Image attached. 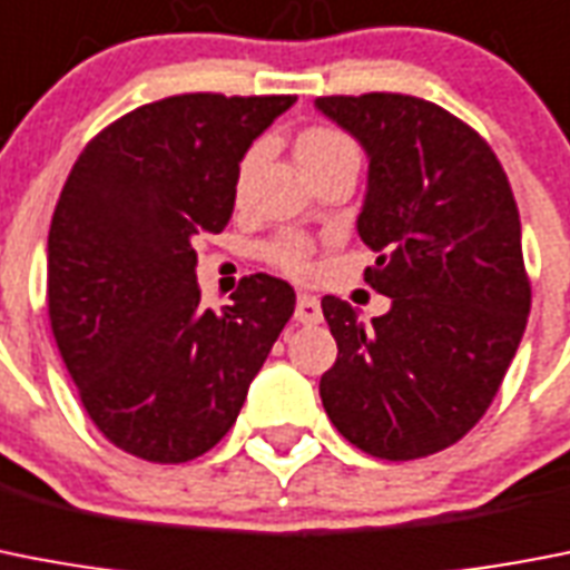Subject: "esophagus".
Masks as SVG:
<instances>
[{
	"instance_id": "obj_1",
	"label": "esophagus",
	"mask_w": 570,
	"mask_h": 570,
	"mask_svg": "<svg viewBox=\"0 0 570 570\" xmlns=\"http://www.w3.org/2000/svg\"><path fill=\"white\" fill-rule=\"evenodd\" d=\"M295 322H301V324L322 322V301L315 298V295L301 293L298 304H295Z\"/></svg>"
}]
</instances>
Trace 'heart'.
I'll use <instances>...</instances> for the list:
<instances>
[{"instance_id": "obj_1", "label": "heart", "mask_w": 570, "mask_h": 570, "mask_svg": "<svg viewBox=\"0 0 570 570\" xmlns=\"http://www.w3.org/2000/svg\"><path fill=\"white\" fill-rule=\"evenodd\" d=\"M351 150V141H347L338 130H333V127H309V130L301 132L298 141H295V153H298V161L304 167L315 165V161L333 159L338 153ZM248 165H252V156H248L246 165H243V174L248 170ZM313 240L298 232L277 234L275 240H269L263 246V257H266L275 269L286 272V275L293 277H307L309 272H313Z\"/></svg>"}]
</instances>
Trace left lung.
I'll use <instances>...</instances> for the list:
<instances>
[{
  "mask_svg": "<svg viewBox=\"0 0 570 570\" xmlns=\"http://www.w3.org/2000/svg\"><path fill=\"white\" fill-rule=\"evenodd\" d=\"M315 109L367 153L358 237L391 309L365 324L324 295L338 344L318 394L342 438L385 461L452 446L499 394L530 313L521 223L484 138L432 100L330 95Z\"/></svg>",
  "mask_w": 570,
  "mask_h": 570,
  "instance_id": "8db88e82",
  "label": "left lung"
}]
</instances>
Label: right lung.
I'll return each instance as SVG.
<instances>
[{"label":"right lung","instance_id":"1","mask_svg":"<svg viewBox=\"0 0 570 570\" xmlns=\"http://www.w3.org/2000/svg\"><path fill=\"white\" fill-rule=\"evenodd\" d=\"M293 95H174L86 145L49 228V318L100 434L150 463H185L234 425L295 313L293 286L243 277L205 309L194 237L234 212L240 161Z\"/></svg>","mask_w":570,"mask_h":570}]
</instances>
